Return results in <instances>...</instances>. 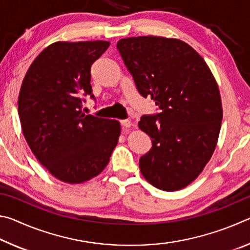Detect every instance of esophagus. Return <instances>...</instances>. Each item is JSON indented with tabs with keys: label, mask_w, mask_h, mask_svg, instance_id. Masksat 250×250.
<instances>
[{
	"label": "esophagus",
	"mask_w": 250,
	"mask_h": 250,
	"mask_svg": "<svg viewBox=\"0 0 250 250\" xmlns=\"http://www.w3.org/2000/svg\"><path fill=\"white\" fill-rule=\"evenodd\" d=\"M120 124L122 126H125V128H130L131 125H132V122L128 119H125V120H121Z\"/></svg>",
	"instance_id": "esophagus-1"
}]
</instances>
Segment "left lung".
I'll return each instance as SVG.
<instances>
[{
	"instance_id": "8db88e82",
	"label": "left lung",
	"mask_w": 250,
	"mask_h": 250,
	"mask_svg": "<svg viewBox=\"0 0 250 250\" xmlns=\"http://www.w3.org/2000/svg\"><path fill=\"white\" fill-rule=\"evenodd\" d=\"M117 48L138 91L160 110L139 121L152 139L151 150L139 161L142 175L162 191L183 188L200 175L216 147L223 119L216 80L183 41L129 37Z\"/></svg>"
}]
</instances>
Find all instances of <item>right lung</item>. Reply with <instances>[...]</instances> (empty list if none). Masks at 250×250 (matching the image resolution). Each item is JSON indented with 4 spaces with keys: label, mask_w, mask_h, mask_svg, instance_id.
Instances as JSON below:
<instances>
[{
    "label": "right lung",
    "mask_w": 250,
    "mask_h": 250,
    "mask_svg": "<svg viewBox=\"0 0 250 250\" xmlns=\"http://www.w3.org/2000/svg\"><path fill=\"white\" fill-rule=\"evenodd\" d=\"M110 43L56 42L29 66L19 95L21 125L34 155L56 179L79 184L107 167L120 135L117 120L83 112L90 68Z\"/></svg>",
    "instance_id": "1"
}]
</instances>
